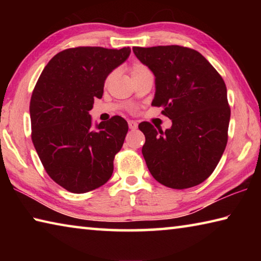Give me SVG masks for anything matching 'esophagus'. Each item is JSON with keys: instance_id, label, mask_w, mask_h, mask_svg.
Here are the masks:
<instances>
[{"instance_id": "34e87169", "label": "esophagus", "mask_w": 261, "mask_h": 261, "mask_svg": "<svg viewBox=\"0 0 261 261\" xmlns=\"http://www.w3.org/2000/svg\"><path fill=\"white\" fill-rule=\"evenodd\" d=\"M127 123H129V127L131 130H136L137 126H138V123H137L136 121H129Z\"/></svg>"}]
</instances>
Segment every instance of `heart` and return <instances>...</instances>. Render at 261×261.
I'll list each match as a JSON object with an SVG mask.
<instances>
[{"mask_svg": "<svg viewBox=\"0 0 261 261\" xmlns=\"http://www.w3.org/2000/svg\"><path fill=\"white\" fill-rule=\"evenodd\" d=\"M147 70H148V68L146 67V65H144L143 63H139V62H135V63H132V65L130 67V72H131L132 78L138 76V74L143 73L145 71H147Z\"/></svg>", "mask_w": 261, "mask_h": 261, "instance_id": "b5f03b06", "label": "heart"}]
</instances>
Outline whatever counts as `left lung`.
<instances>
[{"instance_id":"left-lung-1","label":"left lung","mask_w":261,"mask_h":261,"mask_svg":"<svg viewBox=\"0 0 261 261\" xmlns=\"http://www.w3.org/2000/svg\"><path fill=\"white\" fill-rule=\"evenodd\" d=\"M155 77L152 106L173 124L162 131L141 122L149 173L171 189H188L213 173L226 148L230 108L222 77L200 53L182 46L134 47Z\"/></svg>"}]
</instances>
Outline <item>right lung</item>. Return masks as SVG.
Returning a JSON list of instances; mask_svg holds the SVG:
<instances>
[{"instance_id": "add662e5", "label": "right lung", "mask_w": 261, "mask_h": 261, "mask_svg": "<svg viewBox=\"0 0 261 261\" xmlns=\"http://www.w3.org/2000/svg\"><path fill=\"white\" fill-rule=\"evenodd\" d=\"M131 49L77 47L60 51L39 77L30 102L32 141L50 178L72 193L108 182L114 158L124 143L121 116L92 126L90 110L103 94L108 74Z\"/></svg>"}]
</instances>
